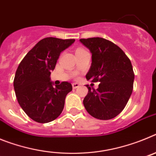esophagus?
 I'll return each instance as SVG.
<instances>
[{"instance_id": "1", "label": "esophagus", "mask_w": 156, "mask_h": 156, "mask_svg": "<svg viewBox=\"0 0 156 156\" xmlns=\"http://www.w3.org/2000/svg\"><path fill=\"white\" fill-rule=\"evenodd\" d=\"M72 86H73V89H76V88L79 87L80 84L79 83H73L72 84Z\"/></svg>"}]
</instances>
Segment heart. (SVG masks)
<instances>
[{
    "label": "heart",
    "mask_w": 156,
    "mask_h": 156,
    "mask_svg": "<svg viewBox=\"0 0 156 156\" xmlns=\"http://www.w3.org/2000/svg\"><path fill=\"white\" fill-rule=\"evenodd\" d=\"M81 50H83V48H78L76 49V51H81Z\"/></svg>",
    "instance_id": "obj_1"
}]
</instances>
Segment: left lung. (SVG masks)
<instances>
[{"label": "left lung", "instance_id": "obj_1", "mask_svg": "<svg viewBox=\"0 0 156 156\" xmlns=\"http://www.w3.org/2000/svg\"><path fill=\"white\" fill-rule=\"evenodd\" d=\"M92 53L87 80L100 82L98 89L87 87L83 105L93 117L113 119L123 110L133 91V73L129 58L119 47L101 37L80 40Z\"/></svg>", "mask_w": 156, "mask_h": 156}]
</instances>
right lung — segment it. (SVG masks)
<instances>
[{
  "instance_id": "add662e5",
  "label": "right lung",
  "mask_w": 156,
  "mask_h": 156,
  "mask_svg": "<svg viewBox=\"0 0 156 156\" xmlns=\"http://www.w3.org/2000/svg\"><path fill=\"white\" fill-rule=\"evenodd\" d=\"M74 41V39L44 38L27 54L18 66L14 79L18 102L36 122H51L64 108L66 95L73 90V87L68 82L53 87L50 76L60 53Z\"/></svg>"
}]
</instances>
